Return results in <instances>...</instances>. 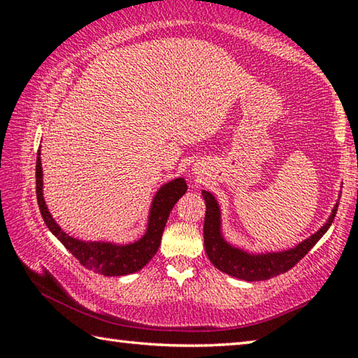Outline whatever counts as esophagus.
<instances>
[{
    "label": "esophagus",
    "instance_id": "1",
    "mask_svg": "<svg viewBox=\"0 0 358 358\" xmlns=\"http://www.w3.org/2000/svg\"><path fill=\"white\" fill-rule=\"evenodd\" d=\"M199 171H201V169H197V167H196V169H194V173H197Z\"/></svg>",
    "mask_w": 358,
    "mask_h": 358
}]
</instances>
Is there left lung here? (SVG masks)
Listing matches in <instances>:
<instances>
[{
	"label": "left lung",
	"instance_id": "left-lung-1",
	"mask_svg": "<svg viewBox=\"0 0 358 358\" xmlns=\"http://www.w3.org/2000/svg\"><path fill=\"white\" fill-rule=\"evenodd\" d=\"M202 196L207 203L203 222V245L210 262L217 270L224 271L238 280L245 281H265L278 275H282L296 265L300 260L310 252L311 248L322 238V235L331 226L338 211V203L333 208L331 215L322 227L310 238L301 241L292 250L281 252H266V254H250L241 251L238 248L229 245L221 235V211L213 194L202 191Z\"/></svg>",
	"mask_w": 358,
	"mask_h": 358
}]
</instances>
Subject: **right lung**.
<instances>
[{
    "label": "right lung",
    "instance_id": "right-lung-1",
    "mask_svg": "<svg viewBox=\"0 0 358 358\" xmlns=\"http://www.w3.org/2000/svg\"><path fill=\"white\" fill-rule=\"evenodd\" d=\"M187 186L185 178H175L169 181L156 192L151 203L148 229L141 240L131 245H112L101 243V241H82L63 232L53 220L50 211L42 196V166L41 150L36 159V197L41 215L50 232L62 241L72 256L80 262L85 268L93 270L104 276H123L136 273L147 265L161 245V237L164 232L167 217L171 215L173 205L186 192Z\"/></svg>",
    "mask_w": 358,
    "mask_h": 358
}]
</instances>
